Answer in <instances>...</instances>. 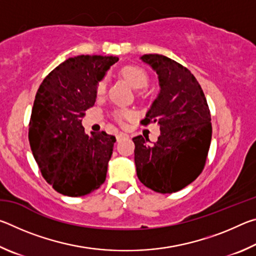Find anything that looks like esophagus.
<instances>
[{"instance_id": "esophagus-1", "label": "esophagus", "mask_w": 256, "mask_h": 256, "mask_svg": "<svg viewBox=\"0 0 256 256\" xmlns=\"http://www.w3.org/2000/svg\"><path fill=\"white\" fill-rule=\"evenodd\" d=\"M128 138V136L126 133L120 132V133L118 134V136H116V138H118V141H120V140H122V138Z\"/></svg>"}]
</instances>
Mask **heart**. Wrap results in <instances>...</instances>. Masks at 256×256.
Listing matches in <instances>:
<instances>
[{"label":"heart","instance_id":"1","mask_svg":"<svg viewBox=\"0 0 256 256\" xmlns=\"http://www.w3.org/2000/svg\"><path fill=\"white\" fill-rule=\"evenodd\" d=\"M120 74L130 84H131L136 90H140L146 88L149 84V76L144 68L138 66H125L120 70ZM107 89V78L104 76L97 82L96 84V92L99 96H102L106 92ZM133 112L128 110H115L112 112V118H114L118 122L123 123L125 120L133 118Z\"/></svg>","mask_w":256,"mask_h":256}]
</instances>
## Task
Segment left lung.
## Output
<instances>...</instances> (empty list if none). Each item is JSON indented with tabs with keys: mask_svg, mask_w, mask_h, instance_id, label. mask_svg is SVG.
I'll return each instance as SVG.
<instances>
[{
	"mask_svg": "<svg viewBox=\"0 0 256 256\" xmlns=\"http://www.w3.org/2000/svg\"><path fill=\"white\" fill-rule=\"evenodd\" d=\"M141 60L157 72L160 86L142 124L158 122L160 136L152 144L148 136L132 138L136 175L154 192H177L204 168L212 136L210 110L188 68L159 54H146Z\"/></svg>",
	"mask_w": 256,
	"mask_h": 256,
	"instance_id": "left-lung-1",
	"label": "left lung"
}]
</instances>
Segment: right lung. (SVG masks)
Masks as SVG:
<instances>
[{
	"label": "right lung",
	"mask_w": 256,
	"mask_h": 256,
	"mask_svg": "<svg viewBox=\"0 0 256 256\" xmlns=\"http://www.w3.org/2000/svg\"><path fill=\"white\" fill-rule=\"evenodd\" d=\"M116 56L79 55L48 73L37 90L29 142L47 183L68 196H84L106 180L114 136L84 133L81 118L96 102V84Z\"/></svg>",
	"instance_id": "1"
}]
</instances>
